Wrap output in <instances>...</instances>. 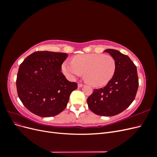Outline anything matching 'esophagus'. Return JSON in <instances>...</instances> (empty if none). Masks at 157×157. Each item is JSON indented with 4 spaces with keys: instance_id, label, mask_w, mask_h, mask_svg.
<instances>
[{
    "instance_id": "34e87169",
    "label": "esophagus",
    "mask_w": 157,
    "mask_h": 157,
    "mask_svg": "<svg viewBox=\"0 0 157 157\" xmlns=\"http://www.w3.org/2000/svg\"><path fill=\"white\" fill-rule=\"evenodd\" d=\"M83 84H82V83H78V88H81V87H82L83 86Z\"/></svg>"
}]
</instances>
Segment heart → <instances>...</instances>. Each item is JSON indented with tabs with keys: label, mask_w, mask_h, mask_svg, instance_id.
<instances>
[{
	"label": "heart",
	"mask_w": 157,
	"mask_h": 157,
	"mask_svg": "<svg viewBox=\"0 0 157 157\" xmlns=\"http://www.w3.org/2000/svg\"><path fill=\"white\" fill-rule=\"evenodd\" d=\"M117 63L110 55L89 54L75 56L72 62L65 61L62 72L70 80L85 73L86 82L94 87L105 86L115 73Z\"/></svg>",
	"instance_id": "obj_1"
}]
</instances>
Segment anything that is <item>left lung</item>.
Instances as JSON below:
<instances>
[{"label":"left lung","mask_w":157,"mask_h":157,"mask_svg":"<svg viewBox=\"0 0 157 157\" xmlns=\"http://www.w3.org/2000/svg\"><path fill=\"white\" fill-rule=\"evenodd\" d=\"M104 52L115 59V73L105 87L94 89L87 103L94 113L112 117L124 111L134 100L139 86L138 77L136 66L128 56L113 49Z\"/></svg>","instance_id":"left-lung-1"}]
</instances>
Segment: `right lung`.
I'll use <instances>...</instances> for the list:
<instances>
[{
	"mask_svg": "<svg viewBox=\"0 0 157 157\" xmlns=\"http://www.w3.org/2000/svg\"><path fill=\"white\" fill-rule=\"evenodd\" d=\"M67 54L49 51L35 52L19 67L16 87L24 106L39 117L58 115L67 107L70 94L77 83L69 82L61 73Z\"/></svg>",
	"mask_w": 157,
	"mask_h": 157,
	"instance_id": "obj_1",
	"label": "right lung"
}]
</instances>
